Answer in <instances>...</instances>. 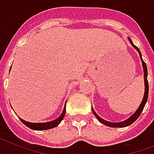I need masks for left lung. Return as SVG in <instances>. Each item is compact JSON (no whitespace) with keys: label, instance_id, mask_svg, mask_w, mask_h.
Here are the masks:
<instances>
[{"label":"left lung","instance_id":"left-lung-1","mask_svg":"<svg viewBox=\"0 0 154 154\" xmlns=\"http://www.w3.org/2000/svg\"><path fill=\"white\" fill-rule=\"evenodd\" d=\"M128 41L130 42V44L132 46L134 47V48L138 51V53H139V55H140V60H141V63H142V66H143V71H144V81H145V93H144V97L142 99V101H141V103H140V106H139V108H137V110L135 112L133 113V115L131 116L130 117H128V119H126L125 120H123V121H120V122H110V121H108V120H105L102 119L101 117H100L98 115H97V113L94 111L93 108L91 107V110H92V112L95 115L96 118H97V120L100 121V123H102L103 125L106 126H108V127H112V128H124V127H127V126L130 125H132L134 121H135L137 119L139 116H140V113L143 111L144 108H145V105L146 102H147L148 100V96H149V83H148V79H147V75H148V71H147V66H146V64L144 62V60L142 59V56H141V53H140V50L138 49V47L134 45L133 43V42L131 41V39L128 38Z\"/></svg>","mask_w":154,"mask_h":154}]
</instances>
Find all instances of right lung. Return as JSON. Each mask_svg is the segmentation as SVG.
<instances>
[{
    "instance_id": "right-lung-1",
    "label": "right lung",
    "mask_w": 154,
    "mask_h": 154,
    "mask_svg": "<svg viewBox=\"0 0 154 154\" xmlns=\"http://www.w3.org/2000/svg\"><path fill=\"white\" fill-rule=\"evenodd\" d=\"M10 71V70H9ZM65 113H66V103H65V106H64L63 111L59 116H58L57 119L54 120H51V121H49V122H44V123H31L28 122V121H26V120H22L21 118H20V120L22 123H23L25 125H26L28 128H31V129H34V130H46V129H50V128H54L56 126H58L59 124L61 123L62 120L63 119L64 116H65Z\"/></svg>"
}]
</instances>
